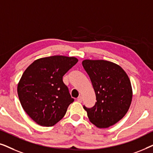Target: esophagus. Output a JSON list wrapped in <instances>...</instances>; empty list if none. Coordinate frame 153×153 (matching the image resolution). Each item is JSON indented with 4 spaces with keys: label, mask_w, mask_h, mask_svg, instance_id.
Instances as JSON below:
<instances>
[{
    "label": "esophagus",
    "mask_w": 153,
    "mask_h": 153,
    "mask_svg": "<svg viewBox=\"0 0 153 153\" xmlns=\"http://www.w3.org/2000/svg\"><path fill=\"white\" fill-rule=\"evenodd\" d=\"M82 100H83V98L81 96H79V97L77 98V101H78L79 102H82Z\"/></svg>",
    "instance_id": "esophagus-1"
}]
</instances>
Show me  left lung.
<instances>
[{
  "instance_id": "1",
  "label": "left lung",
  "mask_w": 153,
  "mask_h": 153,
  "mask_svg": "<svg viewBox=\"0 0 153 153\" xmlns=\"http://www.w3.org/2000/svg\"><path fill=\"white\" fill-rule=\"evenodd\" d=\"M83 68L95 91V106L86 111L89 120L99 128H107L120 121L128 111L132 88L127 73L118 64L104 60L85 59Z\"/></svg>"
}]
</instances>
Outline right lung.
Instances as JSON below:
<instances>
[{
  "instance_id": "obj_1",
  "label": "right lung",
  "mask_w": 153,
  "mask_h": 153,
  "mask_svg": "<svg viewBox=\"0 0 153 153\" xmlns=\"http://www.w3.org/2000/svg\"><path fill=\"white\" fill-rule=\"evenodd\" d=\"M78 60L65 56L38 58L23 73L17 85L19 99L25 112L38 125H56L74 102L62 76Z\"/></svg>"
}]
</instances>
